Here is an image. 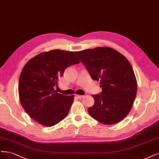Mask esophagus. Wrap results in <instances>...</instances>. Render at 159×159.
<instances>
[{
	"mask_svg": "<svg viewBox=\"0 0 159 159\" xmlns=\"http://www.w3.org/2000/svg\"><path fill=\"white\" fill-rule=\"evenodd\" d=\"M75 97H76V98H78V99H82V98H83V97H84V96H81V95H76L75 96Z\"/></svg>",
	"mask_w": 159,
	"mask_h": 159,
	"instance_id": "obj_1",
	"label": "esophagus"
}]
</instances>
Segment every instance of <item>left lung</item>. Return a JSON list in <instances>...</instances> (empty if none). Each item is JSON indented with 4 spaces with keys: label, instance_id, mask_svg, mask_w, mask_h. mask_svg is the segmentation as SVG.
<instances>
[{
    "label": "left lung",
    "instance_id": "obj_1",
    "mask_svg": "<svg viewBox=\"0 0 159 159\" xmlns=\"http://www.w3.org/2000/svg\"><path fill=\"white\" fill-rule=\"evenodd\" d=\"M93 80L100 81L101 93L93 95L90 116L103 124L124 119L135 99L137 84L134 69L124 55L107 47L75 52Z\"/></svg>",
    "mask_w": 159,
    "mask_h": 159
}]
</instances>
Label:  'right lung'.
<instances>
[{
    "label": "right lung",
    "mask_w": 159,
    "mask_h": 159,
    "mask_svg": "<svg viewBox=\"0 0 159 159\" xmlns=\"http://www.w3.org/2000/svg\"><path fill=\"white\" fill-rule=\"evenodd\" d=\"M79 63L75 52L59 49L39 53L28 61L20 76L18 94L30 117L48 127L65 118L74 96L63 95L54 89L65 70Z\"/></svg>",
    "instance_id": "right-lung-1"
}]
</instances>
